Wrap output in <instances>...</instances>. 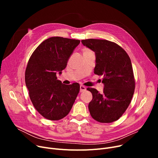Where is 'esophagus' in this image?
<instances>
[{"label":"esophagus","mask_w":158,"mask_h":158,"mask_svg":"<svg viewBox=\"0 0 158 158\" xmlns=\"http://www.w3.org/2000/svg\"><path fill=\"white\" fill-rule=\"evenodd\" d=\"M86 88L85 86H82V85L80 86V92H83L85 91H86Z\"/></svg>","instance_id":"esophagus-1"}]
</instances>
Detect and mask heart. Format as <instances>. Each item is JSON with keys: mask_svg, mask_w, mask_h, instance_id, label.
<instances>
[{"mask_svg": "<svg viewBox=\"0 0 158 158\" xmlns=\"http://www.w3.org/2000/svg\"><path fill=\"white\" fill-rule=\"evenodd\" d=\"M88 51H89V50L86 49V50H85V51H84V52H88Z\"/></svg>", "mask_w": 158, "mask_h": 158, "instance_id": "b5f03b06", "label": "heart"}]
</instances>
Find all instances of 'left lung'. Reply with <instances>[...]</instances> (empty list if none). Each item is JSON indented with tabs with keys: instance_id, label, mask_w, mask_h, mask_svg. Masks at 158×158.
<instances>
[{
	"instance_id": "left-lung-1",
	"label": "left lung",
	"mask_w": 158,
	"mask_h": 158,
	"mask_svg": "<svg viewBox=\"0 0 158 158\" xmlns=\"http://www.w3.org/2000/svg\"><path fill=\"white\" fill-rule=\"evenodd\" d=\"M95 54L94 73L103 76V92L87 89L93 98L88 104L91 116L101 123L117 120L128 107L133 96L135 82L130 57L117 44L106 40H81Z\"/></svg>"
}]
</instances>
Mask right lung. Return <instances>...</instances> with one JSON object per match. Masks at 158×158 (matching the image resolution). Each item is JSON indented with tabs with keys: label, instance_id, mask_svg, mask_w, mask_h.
Returning <instances> with one entry per match:
<instances>
[{
	"label": "right lung",
	"instance_id": "right-lung-1",
	"mask_svg": "<svg viewBox=\"0 0 158 158\" xmlns=\"http://www.w3.org/2000/svg\"><path fill=\"white\" fill-rule=\"evenodd\" d=\"M80 40L54 36L44 41L31 55L25 73L31 101L38 113L50 120L67 115L79 92L78 83L66 85L61 73Z\"/></svg>",
	"mask_w": 158,
	"mask_h": 158
}]
</instances>
